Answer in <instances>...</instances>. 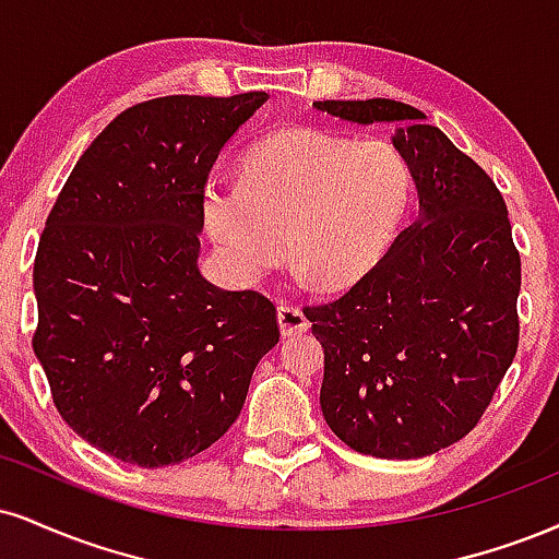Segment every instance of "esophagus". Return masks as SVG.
<instances>
[{
	"label": "esophagus",
	"mask_w": 559,
	"mask_h": 559,
	"mask_svg": "<svg viewBox=\"0 0 559 559\" xmlns=\"http://www.w3.org/2000/svg\"><path fill=\"white\" fill-rule=\"evenodd\" d=\"M278 328L284 335H301L309 328V320L299 307L281 305L278 307Z\"/></svg>",
	"instance_id": "34e87169"
}]
</instances>
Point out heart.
Masks as SVG:
<instances>
[{
    "label": "heart",
    "instance_id": "1",
    "mask_svg": "<svg viewBox=\"0 0 559 559\" xmlns=\"http://www.w3.org/2000/svg\"><path fill=\"white\" fill-rule=\"evenodd\" d=\"M408 160L380 140L288 127L254 143L241 185L211 179L203 224L237 278L252 281L284 258L322 292L359 284L378 267L412 207Z\"/></svg>",
    "mask_w": 559,
    "mask_h": 559
}]
</instances>
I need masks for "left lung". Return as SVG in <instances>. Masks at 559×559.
I'll use <instances>...</instances> for the list:
<instances>
[{"label":"left lung","instance_id":"1","mask_svg":"<svg viewBox=\"0 0 559 559\" xmlns=\"http://www.w3.org/2000/svg\"><path fill=\"white\" fill-rule=\"evenodd\" d=\"M348 124H390L419 213L372 273L333 305L307 307L325 352L320 408L374 459L432 455L468 435L513 365L521 258L487 171L414 106L314 100Z\"/></svg>","mask_w":559,"mask_h":559}]
</instances>
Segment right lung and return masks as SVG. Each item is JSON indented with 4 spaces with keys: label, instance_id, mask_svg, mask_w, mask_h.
<instances>
[{
    "label": "right lung",
    "instance_id": "add662e5",
    "mask_svg": "<svg viewBox=\"0 0 559 559\" xmlns=\"http://www.w3.org/2000/svg\"><path fill=\"white\" fill-rule=\"evenodd\" d=\"M265 100L132 106L80 156L46 218L33 352L62 419L114 459L158 468L211 448L278 344L271 301L198 267L207 174Z\"/></svg>",
    "mask_w": 559,
    "mask_h": 559
}]
</instances>
